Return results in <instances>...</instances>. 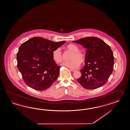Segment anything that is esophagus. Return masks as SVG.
<instances>
[{"label": "esophagus", "instance_id": "obj_1", "mask_svg": "<svg viewBox=\"0 0 130 130\" xmlns=\"http://www.w3.org/2000/svg\"><path fill=\"white\" fill-rule=\"evenodd\" d=\"M70 71H72V72H74V71H76V70H74V69H70Z\"/></svg>", "mask_w": 130, "mask_h": 130}]
</instances>
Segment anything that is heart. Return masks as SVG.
<instances>
[{
  "mask_svg": "<svg viewBox=\"0 0 130 130\" xmlns=\"http://www.w3.org/2000/svg\"><path fill=\"white\" fill-rule=\"evenodd\" d=\"M67 49L72 52L69 61L63 62L61 65L70 69H75L79 66L80 64H83L86 61V55L79 51V48L75 44H70L67 45ZM53 60L57 64L60 63L62 60V54L60 48L54 50L52 53Z\"/></svg>",
  "mask_w": 130,
  "mask_h": 130,
  "instance_id": "1",
  "label": "heart"
}]
</instances>
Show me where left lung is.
<instances>
[{
  "instance_id": "1",
  "label": "left lung",
  "mask_w": 130,
  "mask_h": 130,
  "mask_svg": "<svg viewBox=\"0 0 130 130\" xmlns=\"http://www.w3.org/2000/svg\"><path fill=\"white\" fill-rule=\"evenodd\" d=\"M74 43L86 48L85 65L80 71L81 76L77 79L83 87L92 90L105 85L114 68V58L110 47L100 38L86 37Z\"/></svg>"
}]
</instances>
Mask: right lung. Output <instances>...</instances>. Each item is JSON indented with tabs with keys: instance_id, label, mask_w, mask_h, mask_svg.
<instances>
[{
	"instance_id": "obj_1",
	"label": "right lung",
	"mask_w": 130,
	"mask_h": 130,
	"mask_svg": "<svg viewBox=\"0 0 130 130\" xmlns=\"http://www.w3.org/2000/svg\"><path fill=\"white\" fill-rule=\"evenodd\" d=\"M65 42H54L37 37L21 45L17 54V68L27 86L44 91L56 81L61 67L53 60L52 53Z\"/></svg>"
}]
</instances>
